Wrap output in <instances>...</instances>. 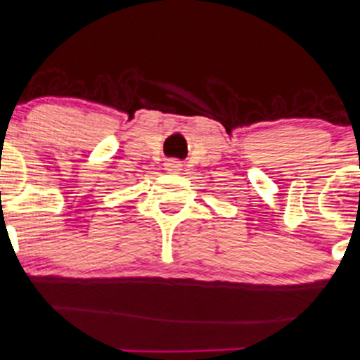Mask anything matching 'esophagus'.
<instances>
[{"label":"esophagus","mask_w":360,"mask_h":360,"mask_svg":"<svg viewBox=\"0 0 360 360\" xmlns=\"http://www.w3.org/2000/svg\"><path fill=\"white\" fill-rule=\"evenodd\" d=\"M181 167H183V165L176 160H170L169 163H167V170H170V172H179Z\"/></svg>","instance_id":"esophagus-1"}]
</instances>
